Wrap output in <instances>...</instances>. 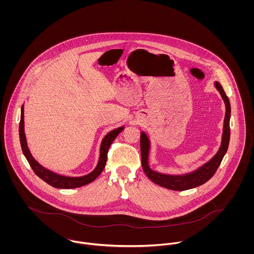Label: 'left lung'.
<instances>
[{"label":"left lung","mask_w":254,"mask_h":254,"mask_svg":"<svg viewBox=\"0 0 254 254\" xmlns=\"http://www.w3.org/2000/svg\"><path fill=\"white\" fill-rule=\"evenodd\" d=\"M214 86L220 93L226 108L225 118L223 123V133L221 145L216 154L209 159L207 162L188 173L183 174H164L157 171H154L150 168L148 163L149 151H150V141L145 131L141 132V156H142V167L143 170L149 180L173 190H186L193 189L195 187L201 186L208 181L216 172V170L227 152L229 142H230V117H231V106L228 97L226 96L223 87L215 82Z\"/></svg>","instance_id":"left-lung-1"}]
</instances>
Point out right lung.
<instances>
[{
  "instance_id": "right-lung-1",
  "label": "right lung",
  "mask_w": 254,
  "mask_h": 254,
  "mask_svg": "<svg viewBox=\"0 0 254 254\" xmlns=\"http://www.w3.org/2000/svg\"><path fill=\"white\" fill-rule=\"evenodd\" d=\"M125 126L118 127L112 131L109 132L104 139L102 140V143L100 145V157L97 163V166L95 169L83 176H66L62 175L59 173H56L43 165H41L36 159L33 157L26 141V136L24 132V105L21 107V114H20V123H19V140L20 145L22 148V152L29 162L31 168L35 172L37 176L41 178L43 181L48 183L49 185L58 188V189H75L79 188L85 185L90 184L91 182L96 180L98 176L103 172L108 158V151L109 146L112 144V142L115 140V138L123 131Z\"/></svg>"
}]
</instances>
